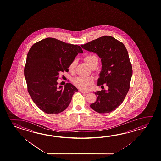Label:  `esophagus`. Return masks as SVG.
Returning <instances> with one entry per match:
<instances>
[{
    "mask_svg": "<svg viewBox=\"0 0 161 161\" xmlns=\"http://www.w3.org/2000/svg\"><path fill=\"white\" fill-rule=\"evenodd\" d=\"M80 92H82V93H85V94H87L88 93L87 91H84V90H80Z\"/></svg>",
    "mask_w": 161,
    "mask_h": 161,
    "instance_id": "obj_1",
    "label": "esophagus"
}]
</instances>
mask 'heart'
<instances>
[{"label": "heart", "mask_w": 161, "mask_h": 161, "mask_svg": "<svg viewBox=\"0 0 161 161\" xmlns=\"http://www.w3.org/2000/svg\"><path fill=\"white\" fill-rule=\"evenodd\" d=\"M85 61L92 68H95L97 66L99 59L94 54H90L84 57ZM76 66V60L72 61L69 66V71L71 72L75 71ZM73 83L76 87L81 89H87L90 85L93 83V79L90 77H76L73 79Z\"/></svg>", "instance_id": "obj_1"}]
</instances>
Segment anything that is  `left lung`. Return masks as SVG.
<instances>
[{
	"instance_id": "8db88e82",
	"label": "left lung",
	"mask_w": 161,
	"mask_h": 161,
	"mask_svg": "<svg viewBox=\"0 0 161 161\" xmlns=\"http://www.w3.org/2000/svg\"><path fill=\"white\" fill-rule=\"evenodd\" d=\"M81 47L97 54L102 64L97 85L103 89L94 92L97 100L90 107L99 114L112 112L121 104L130 89L132 69L126 48L110 36L99 37ZM104 83L107 91L103 89Z\"/></svg>"
}]
</instances>
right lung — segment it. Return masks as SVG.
Returning a JSON list of instances; mask_svg holds the SVG:
<instances>
[{"label": "right lung", "mask_w": 161, "mask_h": 161, "mask_svg": "<svg viewBox=\"0 0 161 161\" xmlns=\"http://www.w3.org/2000/svg\"><path fill=\"white\" fill-rule=\"evenodd\" d=\"M79 45L67 44L47 37L32 46L27 55L24 75L27 90L35 104L50 114L61 113L68 107L78 90L71 83L58 87L61 72L69 71V66L78 53Z\"/></svg>", "instance_id": "add662e5"}]
</instances>
